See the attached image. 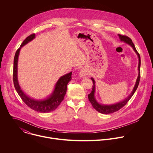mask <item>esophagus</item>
Listing matches in <instances>:
<instances>
[{"label": "esophagus", "instance_id": "34e87169", "mask_svg": "<svg viewBox=\"0 0 153 153\" xmlns=\"http://www.w3.org/2000/svg\"><path fill=\"white\" fill-rule=\"evenodd\" d=\"M88 74V72L85 70V69H82L80 71V73H79V76L80 77H85L86 76V75Z\"/></svg>", "mask_w": 153, "mask_h": 153}]
</instances>
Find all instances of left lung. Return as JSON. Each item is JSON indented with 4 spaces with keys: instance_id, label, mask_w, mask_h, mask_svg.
<instances>
[{
    "instance_id": "obj_1",
    "label": "left lung",
    "mask_w": 153,
    "mask_h": 153,
    "mask_svg": "<svg viewBox=\"0 0 153 153\" xmlns=\"http://www.w3.org/2000/svg\"><path fill=\"white\" fill-rule=\"evenodd\" d=\"M119 38L120 39V40L121 41H123L126 43H127V44L130 45L133 49V50L135 52V53H136V55H137L138 59H139V64H138V76L137 78L136 79V83L134 85V86L133 89V91H131V94L126 98H125L124 100L120 101L118 103L113 104V105H103V104H100L99 103L98 101H97V100L95 99V80L94 79L93 77H91V80L93 82V85H92V91L88 95V99L89 100V101L91 102V103L92 105V107L98 112L103 114H112L114 113L115 112L118 111V110H120V109H121L123 106H124L128 101H129V100L131 98V97L133 96V95L134 94V93L135 92V91H136L139 83V80H140V55L138 53V52H137V50L135 48V46L134 45V44L132 42V40L128 36H125V35H121L118 34Z\"/></svg>"
}]
</instances>
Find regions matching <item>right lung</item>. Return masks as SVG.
<instances>
[{
    "label": "right lung",
    "mask_w": 153,
    "mask_h": 153,
    "mask_svg": "<svg viewBox=\"0 0 153 153\" xmlns=\"http://www.w3.org/2000/svg\"><path fill=\"white\" fill-rule=\"evenodd\" d=\"M35 38V34L33 33L27 36L21 44L19 48L16 51L14 59V68H13V82L14 87L21 97L23 102L30 109L35 111L41 113H48L55 111L62 101L64 98V96L67 92V87L68 82L71 79L72 72L66 74L61 76L55 84L53 91L48 97L42 100H36L31 98L26 95L22 89L18 80L17 76V66L18 59L20 53V51L22 47L27 44L30 41H32Z\"/></svg>",
    "instance_id": "obj_1"
}]
</instances>
